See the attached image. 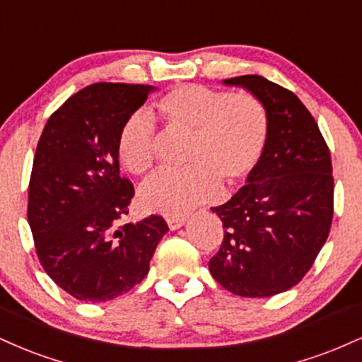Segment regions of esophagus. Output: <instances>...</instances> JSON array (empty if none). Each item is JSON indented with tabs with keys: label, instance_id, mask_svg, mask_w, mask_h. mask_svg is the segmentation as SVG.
Wrapping results in <instances>:
<instances>
[{
	"label": "esophagus",
	"instance_id": "34e87169",
	"mask_svg": "<svg viewBox=\"0 0 362 362\" xmlns=\"http://www.w3.org/2000/svg\"><path fill=\"white\" fill-rule=\"evenodd\" d=\"M185 221H187V218L185 216H170V218L167 219V223H168V228L170 230H178V228H182L185 224Z\"/></svg>",
	"mask_w": 362,
	"mask_h": 362
}]
</instances>
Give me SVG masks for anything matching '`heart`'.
<instances>
[{"label": "heart", "mask_w": 362, "mask_h": 362, "mask_svg": "<svg viewBox=\"0 0 362 362\" xmlns=\"http://www.w3.org/2000/svg\"><path fill=\"white\" fill-rule=\"evenodd\" d=\"M158 110L172 126L189 129V167L160 172L141 190L149 211L182 216L218 195L221 180L247 178L259 165L269 139L267 112L250 93L184 85L158 100ZM117 151L122 165L144 175L155 165V122L143 110L132 112L119 131Z\"/></svg>", "instance_id": "heart-1"}]
</instances>
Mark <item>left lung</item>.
Wrapping results in <instances>:
<instances>
[{"instance_id": "left-lung-1", "label": "left lung", "mask_w": 362, "mask_h": 362, "mask_svg": "<svg viewBox=\"0 0 362 362\" xmlns=\"http://www.w3.org/2000/svg\"><path fill=\"white\" fill-rule=\"evenodd\" d=\"M257 97L269 139L247 185L223 206L224 238L211 276L236 296L269 298L296 286L325 245L334 218L330 151L293 91L259 74L224 80Z\"/></svg>"}]
</instances>
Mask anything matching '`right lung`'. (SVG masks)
Listing matches in <instances>:
<instances>
[{
	"label": "right lung",
	"mask_w": 362,
	"mask_h": 362,
	"mask_svg": "<svg viewBox=\"0 0 362 362\" xmlns=\"http://www.w3.org/2000/svg\"><path fill=\"white\" fill-rule=\"evenodd\" d=\"M155 90L95 83L45 124L28 184V224L47 276L80 301H109L146 277L168 231L161 216L120 224L134 187L119 172V131Z\"/></svg>",
	"instance_id": "1"
}]
</instances>
